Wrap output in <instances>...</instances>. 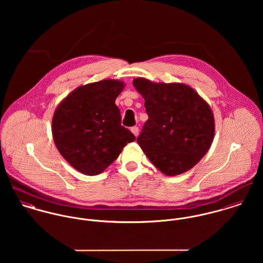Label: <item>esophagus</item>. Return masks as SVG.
I'll list each match as a JSON object with an SVG mask.
<instances>
[{"instance_id":"34e87169","label":"esophagus","mask_w":263,"mask_h":263,"mask_svg":"<svg viewBox=\"0 0 263 263\" xmlns=\"http://www.w3.org/2000/svg\"><path fill=\"white\" fill-rule=\"evenodd\" d=\"M130 130H132V133H133L136 137L139 136V127H138V126H133V127L130 128Z\"/></svg>"}]
</instances>
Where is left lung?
I'll return each instance as SVG.
<instances>
[{
  "label": "left lung",
  "mask_w": 263,
  "mask_h": 263,
  "mask_svg": "<svg viewBox=\"0 0 263 263\" xmlns=\"http://www.w3.org/2000/svg\"><path fill=\"white\" fill-rule=\"evenodd\" d=\"M149 116L138 144L165 175L175 176L194 167L210 150L215 118L208 102L182 83H154L134 79Z\"/></svg>",
  "instance_id": "8db88e82"
}]
</instances>
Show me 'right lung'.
<instances>
[{
  "label": "right lung",
  "mask_w": 263,
  "mask_h": 263,
  "mask_svg": "<svg viewBox=\"0 0 263 263\" xmlns=\"http://www.w3.org/2000/svg\"><path fill=\"white\" fill-rule=\"evenodd\" d=\"M124 83L106 79L80 86L57 107L51 121L53 142L79 172L102 173L136 137L121 125L115 99Z\"/></svg>",
  "instance_id": "obj_1"
}]
</instances>
